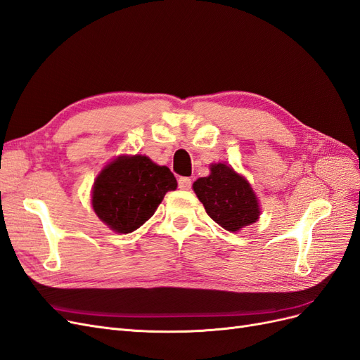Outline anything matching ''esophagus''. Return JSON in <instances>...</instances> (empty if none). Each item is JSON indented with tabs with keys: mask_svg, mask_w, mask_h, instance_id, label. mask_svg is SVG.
<instances>
[{
	"mask_svg": "<svg viewBox=\"0 0 360 360\" xmlns=\"http://www.w3.org/2000/svg\"><path fill=\"white\" fill-rule=\"evenodd\" d=\"M192 186V180L189 177H180L179 179V188L183 191H189Z\"/></svg>",
	"mask_w": 360,
	"mask_h": 360,
	"instance_id": "1",
	"label": "esophagus"
}]
</instances>
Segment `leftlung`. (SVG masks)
I'll list each match as a JSON object with an SVG mask.
<instances>
[{"label":"left lung","instance_id":"8db88e82","mask_svg":"<svg viewBox=\"0 0 360 360\" xmlns=\"http://www.w3.org/2000/svg\"><path fill=\"white\" fill-rule=\"evenodd\" d=\"M192 188L207 214L226 231H240L259 217L257 195L249 181L226 163H213L210 176L198 179Z\"/></svg>","mask_w":360,"mask_h":360}]
</instances>
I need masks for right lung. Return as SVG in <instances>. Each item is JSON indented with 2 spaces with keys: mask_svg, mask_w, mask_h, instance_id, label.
Wrapping results in <instances>:
<instances>
[{
  "mask_svg": "<svg viewBox=\"0 0 360 360\" xmlns=\"http://www.w3.org/2000/svg\"><path fill=\"white\" fill-rule=\"evenodd\" d=\"M177 180L147 156H120L94 181L91 204L99 219L120 234L132 233L155 214Z\"/></svg>",
  "mask_w": 360,
  "mask_h": 360,
  "instance_id": "obj_1",
  "label": "right lung"
}]
</instances>
